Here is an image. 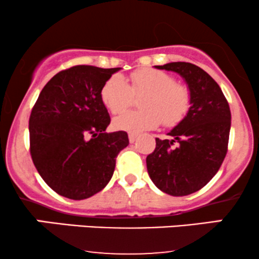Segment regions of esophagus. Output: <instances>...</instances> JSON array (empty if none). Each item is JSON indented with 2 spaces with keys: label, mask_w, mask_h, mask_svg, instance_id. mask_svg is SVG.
<instances>
[{
  "label": "esophagus",
  "mask_w": 259,
  "mask_h": 259,
  "mask_svg": "<svg viewBox=\"0 0 259 259\" xmlns=\"http://www.w3.org/2000/svg\"><path fill=\"white\" fill-rule=\"evenodd\" d=\"M136 139H138V135H136V134H134V133L129 134V141L130 142H135Z\"/></svg>",
  "instance_id": "obj_1"
}]
</instances>
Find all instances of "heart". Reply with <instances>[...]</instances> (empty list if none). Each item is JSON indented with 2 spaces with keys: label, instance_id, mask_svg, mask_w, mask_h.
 I'll return each instance as SVG.
<instances>
[{
  "label": "heart",
  "instance_id": "obj_1",
  "mask_svg": "<svg viewBox=\"0 0 259 259\" xmlns=\"http://www.w3.org/2000/svg\"><path fill=\"white\" fill-rule=\"evenodd\" d=\"M140 100L144 109L129 111L118 115L113 124L118 130L141 133L163 123L175 126L186 117L191 108V91L189 86L177 80L171 74L144 68L130 74V84L121 75H112L101 89V99L108 111L117 114L133 103L134 96Z\"/></svg>",
  "mask_w": 259,
  "mask_h": 259
}]
</instances>
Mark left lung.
<instances>
[{
  "label": "left lung",
  "instance_id": "obj_1",
  "mask_svg": "<svg viewBox=\"0 0 259 259\" xmlns=\"http://www.w3.org/2000/svg\"><path fill=\"white\" fill-rule=\"evenodd\" d=\"M185 79L191 91V108L168 133L173 140L156 139L146 158L147 171L160 191L186 196L201 190L217 174L228 152L231 113L222 89L197 65L171 62L156 65ZM174 142H178L175 147Z\"/></svg>",
  "mask_w": 259,
  "mask_h": 259
}]
</instances>
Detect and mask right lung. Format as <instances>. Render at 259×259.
Listing matches in <instances>:
<instances>
[{"label": "right lung", "mask_w": 259, "mask_h": 259, "mask_svg": "<svg viewBox=\"0 0 259 259\" xmlns=\"http://www.w3.org/2000/svg\"><path fill=\"white\" fill-rule=\"evenodd\" d=\"M120 68L74 65L45 85L29 118L34 165L53 191L85 200L105 187L115 158L129 145L125 132L106 133L111 123L101 89Z\"/></svg>", "instance_id": "add662e5"}]
</instances>
